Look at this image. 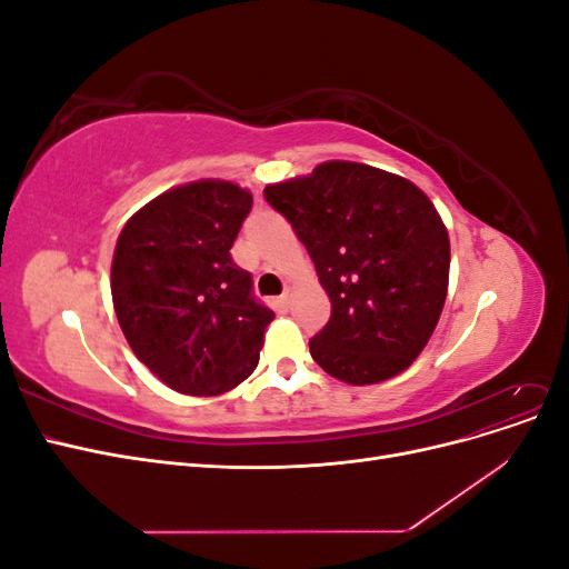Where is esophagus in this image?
<instances>
[{"label":"esophagus","instance_id":"esophagus-1","mask_svg":"<svg viewBox=\"0 0 569 569\" xmlns=\"http://www.w3.org/2000/svg\"><path fill=\"white\" fill-rule=\"evenodd\" d=\"M291 297H295V291H291V289H287L284 291V295L278 299V306L282 308V311H289V306H291Z\"/></svg>","mask_w":569,"mask_h":569}]
</instances>
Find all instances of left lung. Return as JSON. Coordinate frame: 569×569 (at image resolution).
<instances>
[{
    "label": "left lung",
    "mask_w": 569,
    "mask_h": 569,
    "mask_svg": "<svg viewBox=\"0 0 569 569\" xmlns=\"http://www.w3.org/2000/svg\"><path fill=\"white\" fill-rule=\"evenodd\" d=\"M295 228L332 301L311 341L316 363L363 387L403 372L432 337L449 291L451 242L435 203L410 180L356 161L263 189Z\"/></svg>",
    "instance_id": "obj_1"
}]
</instances>
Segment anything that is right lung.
Here are the masks:
<instances>
[{
    "label": "right lung",
    "mask_w": 569,
    "mask_h": 569,
    "mask_svg": "<svg viewBox=\"0 0 569 569\" xmlns=\"http://www.w3.org/2000/svg\"><path fill=\"white\" fill-rule=\"evenodd\" d=\"M251 203L249 189L228 180L187 182L144 203L118 234V325L134 356L180 393H226L258 366L274 313L230 256Z\"/></svg>",
    "instance_id": "add662e5"
}]
</instances>
